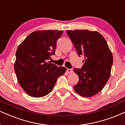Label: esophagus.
<instances>
[{
	"mask_svg": "<svg viewBox=\"0 0 125 125\" xmlns=\"http://www.w3.org/2000/svg\"><path fill=\"white\" fill-rule=\"evenodd\" d=\"M67 71L68 73H72V69H70V68H68V69H67Z\"/></svg>",
	"mask_w": 125,
	"mask_h": 125,
	"instance_id": "obj_1",
	"label": "esophagus"
}]
</instances>
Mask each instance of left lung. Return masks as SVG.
<instances>
[{"mask_svg": "<svg viewBox=\"0 0 125 125\" xmlns=\"http://www.w3.org/2000/svg\"><path fill=\"white\" fill-rule=\"evenodd\" d=\"M79 56H83L81 68H74L79 76L73 87L77 93L84 97H92L101 91L110 76L113 57L102 35L88 30L67 31Z\"/></svg>", "mask_w": 125, "mask_h": 125, "instance_id": "obj_1", "label": "left lung"}]
</instances>
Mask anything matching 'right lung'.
<instances>
[{"mask_svg":"<svg viewBox=\"0 0 125 125\" xmlns=\"http://www.w3.org/2000/svg\"><path fill=\"white\" fill-rule=\"evenodd\" d=\"M63 31H37L29 35L16 52L14 70L18 82L28 94L42 97L50 93L66 71L64 67L47 62L54 55Z\"/></svg>","mask_w":125,"mask_h":125,"instance_id":"add662e5","label":"right lung"}]
</instances>
